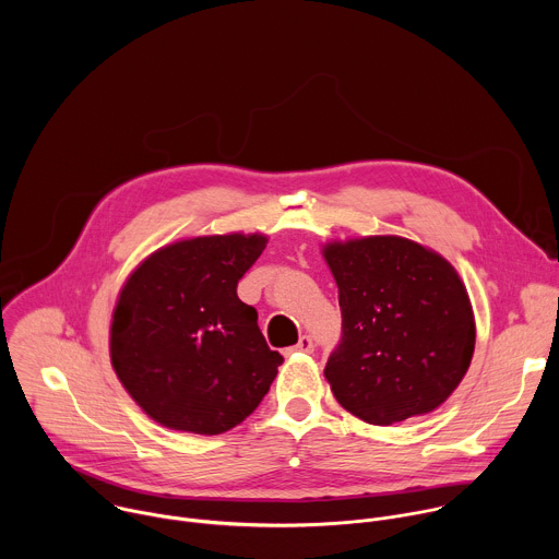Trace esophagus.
<instances>
[{
	"instance_id": "obj_1",
	"label": "esophagus",
	"mask_w": 559,
	"mask_h": 559,
	"mask_svg": "<svg viewBox=\"0 0 559 559\" xmlns=\"http://www.w3.org/2000/svg\"><path fill=\"white\" fill-rule=\"evenodd\" d=\"M292 352H300V354H311L313 352V341L311 336H300V341L292 347Z\"/></svg>"
}]
</instances>
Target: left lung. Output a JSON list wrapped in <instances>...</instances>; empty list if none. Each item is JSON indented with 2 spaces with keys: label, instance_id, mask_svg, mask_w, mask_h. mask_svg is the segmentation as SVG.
<instances>
[{
  "label": "left lung",
  "instance_id": "left-lung-1",
  "mask_svg": "<svg viewBox=\"0 0 559 559\" xmlns=\"http://www.w3.org/2000/svg\"><path fill=\"white\" fill-rule=\"evenodd\" d=\"M343 336L325 365L336 401L369 425L440 407L475 349L473 309L457 272L403 236L328 243Z\"/></svg>",
  "mask_w": 559,
  "mask_h": 559
}]
</instances>
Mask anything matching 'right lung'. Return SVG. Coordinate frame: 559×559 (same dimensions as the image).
Masks as SVG:
<instances>
[{
	"mask_svg": "<svg viewBox=\"0 0 559 559\" xmlns=\"http://www.w3.org/2000/svg\"><path fill=\"white\" fill-rule=\"evenodd\" d=\"M263 234H216L150 254L126 281L110 325V360L132 401L158 425L216 436L263 401L283 356L236 285L265 250Z\"/></svg>",
	"mask_w": 559,
	"mask_h": 559,
	"instance_id": "add662e5",
	"label": "right lung"
}]
</instances>
